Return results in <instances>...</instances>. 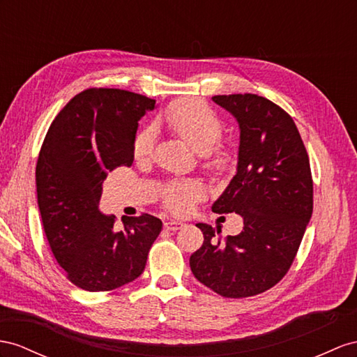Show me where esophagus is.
I'll return each instance as SVG.
<instances>
[{"mask_svg": "<svg viewBox=\"0 0 357 357\" xmlns=\"http://www.w3.org/2000/svg\"><path fill=\"white\" fill-rule=\"evenodd\" d=\"M184 226H185V223L176 222V220H167L166 223H164V227H166L167 231H178V229H182Z\"/></svg>", "mask_w": 357, "mask_h": 357, "instance_id": "esophagus-1", "label": "esophagus"}]
</instances>
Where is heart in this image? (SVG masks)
<instances>
[{"label": "heart", "mask_w": 357, "mask_h": 357, "mask_svg": "<svg viewBox=\"0 0 357 357\" xmlns=\"http://www.w3.org/2000/svg\"><path fill=\"white\" fill-rule=\"evenodd\" d=\"M162 122L179 140L200 153V161L206 170L222 172L229 166V155L217 148L225 126L211 108L199 99H184L173 104L162 116ZM153 149L152 128H144L135 135L132 153L137 161H148ZM205 191L197 181L169 182L161 190V202L172 214L184 215L191 211Z\"/></svg>", "instance_id": "obj_1"}]
</instances>
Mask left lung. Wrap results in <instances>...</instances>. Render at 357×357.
I'll return each mask as SVG.
<instances>
[{
	"label": "left lung",
	"instance_id": "8db88e82",
	"mask_svg": "<svg viewBox=\"0 0 357 357\" xmlns=\"http://www.w3.org/2000/svg\"><path fill=\"white\" fill-rule=\"evenodd\" d=\"M240 123L236 175L213 211L240 214L244 227L225 241L220 229L197 223L202 248L190 257L195 278L226 298L266 292L288 273L314 208L306 148L292 117L253 93L217 95Z\"/></svg>",
	"mask_w": 357,
	"mask_h": 357
}]
</instances>
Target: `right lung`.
Returning <instances> with one entry per match:
<instances>
[{
  "label": "right lung",
  "instance_id": "add662e5",
  "mask_svg": "<svg viewBox=\"0 0 357 357\" xmlns=\"http://www.w3.org/2000/svg\"><path fill=\"white\" fill-rule=\"evenodd\" d=\"M155 100L121 89L91 87L61 108L36 164V190L54 258L75 287L112 291L140 276L161 232L158 217H116L99 211L108 172L134 161L137 126Z\"/></svg>",
  "mask_w": 357,
  "mask_h": 357
}]
</instances>
